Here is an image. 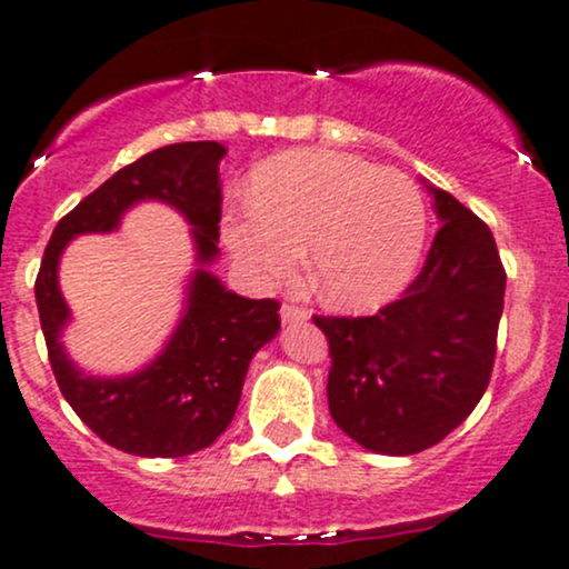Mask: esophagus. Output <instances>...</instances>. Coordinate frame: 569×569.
I'll list each match as a JSON object with an SVG mask.
<instances>
[{
    "label": "esophagus",
    "mask_w": 569,
    "mask_h": 569,
    "mask_svg": "<svg viewBox=\"0 0 569 569\" xmlns=\"http://www.w3.org/2000/svg\"><path fill=\"white\" fill-rule=\"evenodd\" d=\"M307 318H310V312H307L305 307L289 305V302L280 307V321L283 323H305Z\"/></svg>",
    "instance_id": "34e87169"
}]
</instances>
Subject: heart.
Returning a JSON list of instances; mask_svg holds the SVG:
<instances>
[{"label":"heart","mask_w":569,"mask_h":569,"mask_svg":"<svg viewBox=\"0 0 569 569\" xmlns=\"http://www.w3.org/2000/svg\"><path fill=\"white\" fill-rule=\"evenodd\" d=\"M248 206L224 227L246 276L283 283L307 243L312 286L339 310H377L398 297L426 243V200L415 181L356 154H280L253 176Z\"/></svg>","instance_id":"1"}]
</instances>
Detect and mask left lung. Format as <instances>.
<instances>
[{
  "instance_id": "8db88e82",
  "label": "left lung",
  "mask_w": 569,
  "mask_h": 569,
  "mask_svg": "<svg viewBox=\"0 0 569 569\" xmlns=\"http://www.w3.org/2000/svg\"><path fill=\"white\" fill-rule=\"evenodd\" d=\"M428 187L441 227L409 289L375 316H312L329 339V411L369 452L417 455L471 415L492 377L506 270L489 227Z\"/></svg>"
}]
</instances>
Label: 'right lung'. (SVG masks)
Here are the masks:
<instances>
[{
	"instance_id": "add662e5",
	"label": "right lung",
	"mask_w": 569,
	"mask_h": 569,
	"mask_svg": "<svg viewBox=\"0 0 569 569\" xmlns=\"http://www.w3.org/2000/svg\"><path fill=\"white\" fill-rule=\"evenodd\" d=\"M224 154L217 141L171 143L143 154L80 200L44 248L34 293L58 388L98 439L128 455L184 457L211 447L232 422L248 363L278 335L280 305L238 297L198 267L184 316L149 367L130 377L82 375L61 345L69 307L58 289V259L77 234L112 232L130 206L160 200L184 213L198 264H211L219 253Z\"/></svg>"
}]
</instances>
